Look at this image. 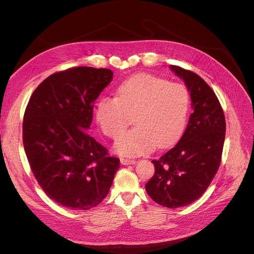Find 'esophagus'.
I'll list each match as a JSON object with an SVG mask.
<instances>
[{
  "instance_id": "obj_1",
  "label": "esophagus",
  "mask_w": 254,
  "mask_h": 254,
  "mask_svg": "<svg viewBox=\"0 0 254 254\" xmlns=\"http://www.w3.org/2000/svg\"><path fill=\"white\" fill-rule=\"evenodd\" d=\"M121 163L123 165H130V164H134L135 161L130 160V159H126V158H121Z\"/></svg>"
}]
</instances>
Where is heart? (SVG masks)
I'll use <instances>...</instances> for the list:
<instances>
[{
	"label": "heart",
	"instance_id": "b5f03b06",
	"mask_svg": "<svg viewBox=\"0 0 254 254\" xmlns=\"http://www.w3.org/2000/svg\"><path fill=\"white\" fill-rule=\"evenodd\" d=\"M190 112V93L186 86L150 74H137L117 90V97L104 96L96 105L95 119L103 133L118 137L115 150L136 157L157 148H166L182 135Z\"/></svg>",
	"mask_w": 254,
	"mask_h": 254
}]
</instances>
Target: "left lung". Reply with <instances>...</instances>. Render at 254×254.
<instances>
[{
	"mask_svg": "<svg viewBox=\"0 0 254 254\" xmlns=\"http://www.w3.org/2000/svg\"><path fill=\"white\" fill-rule=\"evenodd\" d=\"M171 68L186 82L194 111L175 147L151 161L155 174L145 190L158 204L176 209L201 197L216 175L224 148L226 120L216 94L200 76L178 65Z\"/></svg>",
	"mask_w": 254,
	"mask_h": 254,
	"instance_id": "obj_1",
	"label": "left lung"
}]
</instances>
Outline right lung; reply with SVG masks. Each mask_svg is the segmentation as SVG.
<instances>
[{
  "mask_svg": "<svg viewBox=\"0 0 254 254\" xmlns=\"http://www.w3.org/2000/svg\"><path fill=\"white\" fill-rule=\"evenodd\" d=\"M112 78L109 68H67L45 78L26 106L22 129L30 170L44 193L67 209L101 203L120 168V159L86 131Z\"/></svg>",
  "mask_w": 254,
  "mask_h": 254,
  "instance_id": "right-lung-1",
  "label": "right lung"
}]
</instances>
